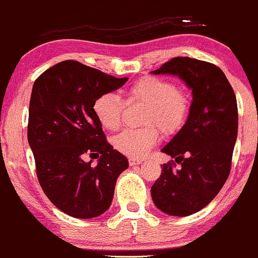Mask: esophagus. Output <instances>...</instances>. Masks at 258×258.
Returning a JSON list of instances; mask_svg holds the SVG:
<instances>
[{"mask_svg":"<svg viewBox=\"0 0 258 258\" xmlns=\"http://www.w3.org/2000/svg\"><path fill=\"white\" fill-rule=\"evenodd\" d=\"M142 160L141 159H135V158H130L129 159V165L130 166H134V165H139L141 164Z\"/></svg>","mask_w":258,"mask_h":258,"instance_id":"1","label":"esophagus"}]
</instances>
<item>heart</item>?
Listing matches in <instances>:
<instances>
[{
	"label": "heart",
	"mask_w": 258,
	"mask_h": 258,
	"mask_svg": "<svg viewBox=\"0 0 258 258\" xmlns=\"http://www.w3.org/2000/svg\"><path fill=\"white\" fill-rule=\"evenodd\" d=\"M128 101L147 104L144 123L148 125L139 129H125L114 138L113 144L120 153L133 158H142L158 144L164 132H176L185 122L190 109L186 92L161 76L147 75L133 84L125 91ZM123 101L114 93L99 95L93 103V112L105 129L116 130L122 120Z\"/></svg>",
	"instance_id": "1"
}]
</instances>
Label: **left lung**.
<instances>
[{"label":"left lung","mask_w":258,"mask_h":258,"mask_svg":"<svg viewBox=\"0 0 258 258\" xmlns=\"http://www.w3.org/2000/svg\"><path fill=\"white\" fill-rule=\"evenodd\" d=\"M153 74L178 75L192 90L182 129L161 152L182 165L164 164L151 189L154 205L173 217H187L212 202L227 180L238 133V107L226 75L213 63L174 57Z\"/></svg>","instance_id":"1"}]
</instances>
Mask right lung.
<instances>
[{
	"label": "right lung",
	"instance_id": "1",
	"mask_svg": "<svg viewBox=\"0 0 258 258\" xmlns=\"http://www.w3.org/2000/svg\"><path fill=\"white\" fill-rule=\"evenodd\" d=\"M78 61H63L38 76L32 88L27 139L37 177L47 199L73 218L109 209L128 159L106 141L93 112L98 97L125 84ZM100 157L97 167L83 160Z\"/></svg>",
	"mask_w": 258,
	"mask_h": 258
}]
</instances>
